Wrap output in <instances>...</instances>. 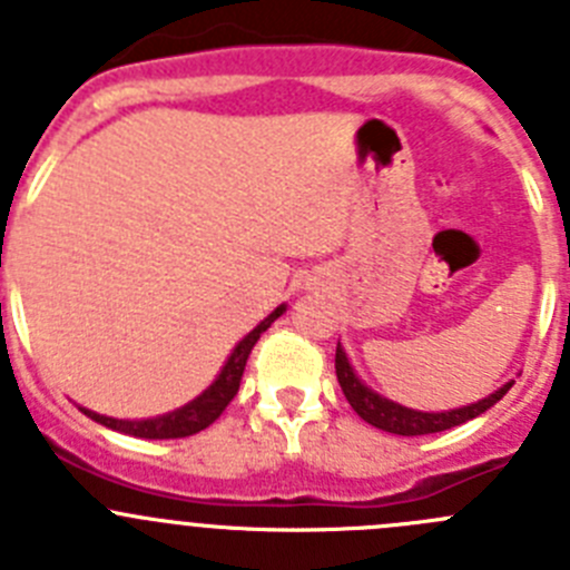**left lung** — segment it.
<instances>
[{"label": "left lung", "mask_w": 570, "mask_h": 570, "mask_svg": "<svg viewBox=\"0 0 570 570\" xmlns=\"http://www.w3.org/2000/svg\"><path fill=\"white\" fill-rule=\"evenodd\" d=\"M334 368H337L340 387H343L348 405L357 411V416L393 435H428V433H441V430L459 428V424L487 413L489 407H492L494 402H501V399L507 396L509 387L514 385V380H509L503 382L498 391L478 399V402H472V405L430 413V411H413V407L399 405V402H393V399L371 391V387L357 376L354 365L348 363V354H345V348L340 343H337V354H334Z\"/></svg>", "instance_id": "left-lung-1"}]
</instances>
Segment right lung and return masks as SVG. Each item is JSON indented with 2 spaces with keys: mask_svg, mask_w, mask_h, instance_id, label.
Segmentation results:
<instances>
[{
  "mask_svg": "<svg viewBox=\"0 0 570 570\" xmlns=\"http://www.w3.org/2000/svg\"><path fill=\"white\" fill-rule=\"evenodd\" d=\"M286 312V303L275 306V312H269L258 326L253 328L249 334H244L242 340L236 343V348L230 351V357L227 363L222 365V371L216 374V380L205 387L196 399H190L188 405L177 407L171 413H163V416L154 419H115V416H104V413H95L89 407H81L83 416H89L92 422L104 424V428L117 430V433H129L137 435V439H185V435H194L199 430L210 428L216 419L222 416L227 405H230V399L238 393V385H242V374L244 365H247L249 351L253 345L258 343V337L278 321L281 315Z\"/></svg>",
  "mask_w": 570,
  "mask_h": 570,
  "instance_id": "right-lung-1",
  "label": "right lung"
}]
</instances>
